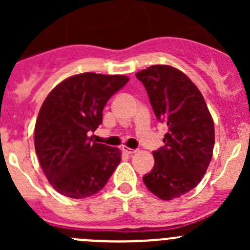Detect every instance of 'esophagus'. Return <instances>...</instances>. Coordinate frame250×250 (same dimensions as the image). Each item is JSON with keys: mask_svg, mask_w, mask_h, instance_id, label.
Instances as JSON below:
<instances>
[{"mask_svg": "<svg viewBox=\"0 0 250 250\" xmlns=\"http://www.w3.org/2000/svg\"><path fill=\"white\" fill-rule=\"evenodd\" d=\"M123 151H125V153H128V155H133V153L137 152V150H134V148H130V147H123Z\"/></svg>", "mask_w": 250, "mask_h": 250, "instance_id": "obj_1", "label": "esophagus"}]
</instances>
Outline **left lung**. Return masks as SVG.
I'll return each instance as SVG.
<instances>
[{
  "mask_svg": "<svg viewBox=\"0 0 250 250\" xmlns=\"http://www.w3.org/2000/svg\"><path fill=\"white\" fill-rule=\"evenodd\" d=\"M135 76L157 120L168 127L165 145L152 152L155 166L143 180L161 200L180 197L198 185L210 163L213 118L198 88L178 69L153 65Z\"/></svg>",
  "mask_w": 250,
  "mask_h": 250,
  "instance_id": "obj_1",
  "label": "left lung"
}]
</instances>
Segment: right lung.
<instances>
[{
	"instance_id": "1",
	"label": "right lung",
	"mask_w": 250,
	"mask_h": 250,
	"mask_svg": "<svg viewBox=\"0 0 250 250\" xmlns=\"http://www.w3.org/2000/svg\"><path fill=\"white\" fill-rule=\"evenodd\" d=\"M129 78L84 72L48 94L35 125V150L50 185L70 198L95 195L121 162V151L92 143L103 109Z\"/></svg>"
}]
</instances>
